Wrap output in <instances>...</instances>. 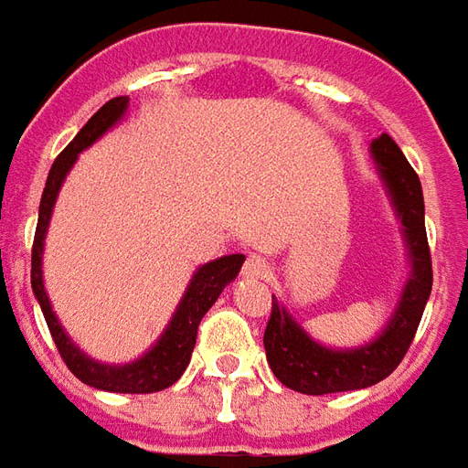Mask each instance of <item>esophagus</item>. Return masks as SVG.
<instances>
[{
    "label": "esophagus",
    "mask_w": 468,
    "mask_h": 468,
    "mask_svg": "<svg viewBox=\"0 0 468 468\" xmlns=\"http://www.w3.org/2000/svg\"><path fill=\"white\" fill-rule=\"evenodd\" d=\"M241 274L247 280H264L270 274V261L260 257V254H250L247 261H244V267H241Z\"/></svg>",
    "instance_id": "34e87169"
}]
</instances>
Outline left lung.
Masks as SVG:
<instances>
[{
    "label": "left lung",
    "mask_w": 468,
    "mask_h": 468,
    "mask_svg": "<svg viewBox=\"0 0 468 468\" xmlns=\"http://www.w3.org/2000/svg\"><path fill=\"white\" fill-rule=\"evenodd\" d=\"M370 148L409 241L410 280L380 337L356 350H330L314 343L271 294V314L264 330L267 363L282 386L304 396L357 390L390 376L409 353L433 284L419 176L388 133L378 135Z\"/></svg>",
    "instance_id": "left-lung-1"
}]
</instances>
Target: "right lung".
<instances>
[{
	"instance_id": "obj_1",
	"label": "right lung",
	"mask_w": 468,
	"mask_h": 468,
	"mask_svg": "<svg viewBox=\"0 0 468 468\" xmlns=\"http://www.w3.org/2000/svg\"><path fill=\"white\" fill-rule=\"evenodd\" d=\"M125 108H128L125 95L105 102L101 111L82 125L80 133L69 141L68 148L55 158V164L49 168L48 184H45V191H42V201H39L35 244H32V290H35L42 314L48 320L49 335H52L59 356L65 360V366L72 370V376L80 378L82 383H88V386L111 390V393H155V390L174 386L176 380L184 376L188 360H191V353H194V346H197L198 323L208 313V307L217 303L221 290L239 274L241 264H244V254H229V257H221V260L198 267L194 280L188 284L186 294H184V300L176 310L174 320L165 327V333L161 335V340L151 347V353H145L141 360H135L131 366H101L88 356H82L80 350L69 343V337L59 327L58 317L52 313V304H49L45 284H42V244H45L49 214H52V207H55L58 191L72 164L78 161V154L82 148L95 144L112 122L121 121Z\"/></svg>"
}]
</instances>
